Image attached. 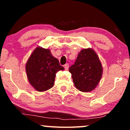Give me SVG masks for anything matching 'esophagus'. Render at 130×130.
Instances as JSON below:
<instances>
[{"mask_svg": "<svg viewBox=\"0 0 130 130\" xmlns=\"http://www.w3.org/2000/svg\"><path fill=\"white\" fill-rule=\"evenodd\" d=\"M64 69H65V70H67L69 69V64L68 63H67V64H66L64 66Z\"/></svg>", "mask_w": 130, "mask_h": 130, "instance_id": "esophagus-1", "label": "esophagus"}]
</instances>
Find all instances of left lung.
<instances>
[{"label": "left lung", "instance_id": "obj_1", "mask_svg": "<svg viewBox=\"0 0 130 130\" xmlns=\"http://www.w3.org/2000/svg\"><path fill=\"white\" fill-rule=\"evenodd\" d=\"M74 85L81 92L96 88L102 76L103 69L96 53L92 48L82 50L74 64L69 68Z\"/></svg>", "mask_w": 130, "mask_h": 130}]
</instances>
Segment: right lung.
I'll return each mask as SVG.
<instances>
[{"mask_svg":"<svg viewBox=\"0 0 130 130\" xmlns=\"http://www.w3.org/2000/svg\"><path fill=\"white\" fill-rule=\"evenodd\" d=\"M25 70L30 84L38 92H44L52 88L57 72L64 69L49 49L38 47L28 58Z\"/></svg>","mask_w":130,"mask_h":130,"instance_id":"1","label":"right lung"}]
</instances>
